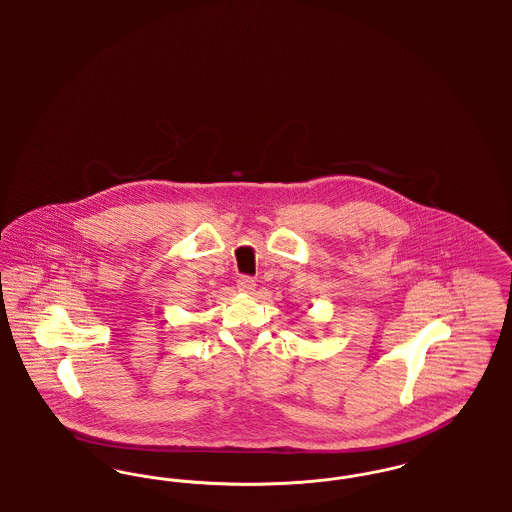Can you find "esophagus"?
I'll list each match as a JSON object with an SVG mask.
<instances>
[{
  "label": "esophagus",
  "mask_w": 512,
  "mask_h": 512,
  "mask_svg": "<svg viewBox=\"0 0 512 512\" xmlns=\"http://www.w3.org/2000/svg\"><path fill=\"white\" fill-rule=\"evenodd\" d=\"M236 286H238V290L240 292L244 293H251L253 290H255V278L253 276H247V274H244V276H240L238 280H236Z\"/></svg>",
  "instance_id": "esophagus-1"
}]
</instances>
